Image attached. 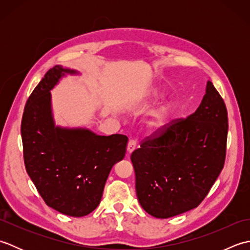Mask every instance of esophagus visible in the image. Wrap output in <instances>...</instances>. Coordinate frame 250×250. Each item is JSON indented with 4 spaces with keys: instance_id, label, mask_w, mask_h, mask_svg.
Masks as SVG:
<instances>
[{
    "instance_id": "obj_1",
    "label": "esophagus",
    "mask_w": 250,
    "mask_h": 250,
    "mask_svg": "<svg viewBox=\"0 0 250 250\" xmlns=\"http://www.w3.org/2000/svg\"><path fill=\"white\" fill-rule=\"evenodd\" d=\"M136 145H137V140L135 139H131L129 141V144H128V152L131 153L132 151H133L135 148H136Z\"/></svg>"
}]
</instances>
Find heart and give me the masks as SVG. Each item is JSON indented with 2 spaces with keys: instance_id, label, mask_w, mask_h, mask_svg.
<instances>
[{
  "instance_id": "heart-1",
  "label": "heart",
  "mask_w": 250,
  "mask_h": 250,
  "mask_svg": "<svg viewBox=\"0 0 250 250\" xmlns=\"http://www.w3.org/2000/svg\"><path fill=\"white\" fill-rule=\"evenodd\" d=\"M169 111H171V109H169L168 107L164 108L161 113L156 117V119L152 122H150V125L152 126V128H159V126H161L164 122H166L167 118L169 115Z\"/></svg>"
}]
</instances>
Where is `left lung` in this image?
Returning a JSON list of instances; mask_svg holds the SVG:
<instances>
[{
	"mask_svg": "<svg viewBox=\"0 0 250 250\" xmlns=\"http://www.w3.org/2000/svg\"><path fill=\"white\" fill-rule=\"evenodd\" d=\"M228 113L211 82L199 108L174 119L141 142L131 155L137 199L157 218L200 205L224 168Z\"/></svg>",
	"mask_w": 250,
	"mask_h": 250,
	"instance_id": "obj_1",
	"label": "left lung"
}]
</instances>
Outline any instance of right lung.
Here are the masks:
<instances>
[{"label": "right lung", "mask_w": 250, "mask_h": 250, "mask_svg": "<svg viewBox=\"0 0 250 250\" xmlns=\"http://www.w3.org/2000/svg\"><path fill=\"white\" fill-rule=\"evenodd\" d=\"M64 73L75 72L51 67L26 101L21 120L23 160L47 205L67 216L83 217L100 204L111 167L125 158L128 137L55 126L49 90Z\"/></svg>", "instance_id": "1"}]
</instances>
